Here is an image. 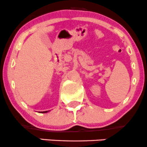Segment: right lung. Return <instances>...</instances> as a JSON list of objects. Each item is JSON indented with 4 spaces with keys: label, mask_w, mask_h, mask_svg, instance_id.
I'll return each instance as SVG.
<instances>
[{
    "label": "right lung",
    "mask_w": 147,
    "mask_h": 147,
    "mask_svg": "<svg viewBox=\"0 0 147 147\" xmlns=\"http://www.w3.org/2000/svg\"><path fill=\"white\" fill-rule=\"evenodd\" d=\"M42 112V113H46V112H47V111H45V112Z\"/></svg>",
    "instance_id": "add662e5"
}]
</instances>
